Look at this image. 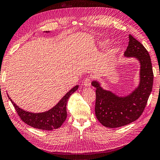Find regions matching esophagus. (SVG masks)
<instances>
[{
  "instance_id": "34e87169",
  "label": "esophagus",
  "mask_w": 160,
  "mask_h": 160,
  "mask_svg": "<svg viewBox=\"0 0 160 160\" xmlns=\"http://www.w3.org/2000/svg\"><path fill=\"white\" fill-rule=\"evenodd\" d=\"M84 86L86 87H89L91 86V79L89 78H87L85 80H84Z\"/></svg>"
}]
</instances>
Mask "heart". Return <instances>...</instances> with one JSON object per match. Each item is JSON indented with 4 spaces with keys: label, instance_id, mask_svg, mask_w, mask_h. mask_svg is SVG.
<instances>
[{
    "label": "heart",
    "instance_id": "obj_1",
    "mask_svg": "<svg viewBox=\"0 0 160 160\" xmlns=\"http://www.w3.org/2000/svg\"><path fill=\"white\" fill-rule=\"evenodd\" d=\"M108 42L107 40H103L102 42H101V43H100V46H101V47L102 48H105V47L108 46Z\"/></svg>",
    "mask_w": 160,
    "mask_h": 160
}]
</instances>
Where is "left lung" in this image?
<instances>
[{
	"label": "left lung",
	"mask_w": 160,
	"mask_h": 160,
	"mask_svg": "<svg viewBox=\"0 0 160 160\" xmlns=\"http://www.w3.org/2000/svg\"><path fill=\"white\" fill-rule=\"evenodd\" d=\"M124 56L136 58L140 63L139 84L132 93L118 96L111 91L102 89L98 81L92 82L96 89V117L107 128H119L138 119L152 92L153 72L151 57L145 47L131 34Z\"/></svg>",
	"instance_id": "1"
}]
</instances>
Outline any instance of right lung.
Instances as JSON below:
<instances>
[{
	"label": "right lung",
	"instance_id": "add662e5",
	"mask_svg": "<svg viewBox=\"0 0 160 160\" xmlns=\"http://www.w3.org/2000/svg\"><path fill=\"white\" fill-rule=\"evenodd\" d=\"M78 89V85L75 86L69 92H68L64 96L57 105H55L49 110L41 112V113H33L25 111L15 104L13 101L9 98L12 105L19 116L21 119L28 126L34 128H37L43 130H52L57 129L60 127L62 123L65 121L67 117V103L70 96L73 93Z\"/></svg>",
	"mask_w": 160,
	"mask_h": 160
}]
</instances>
